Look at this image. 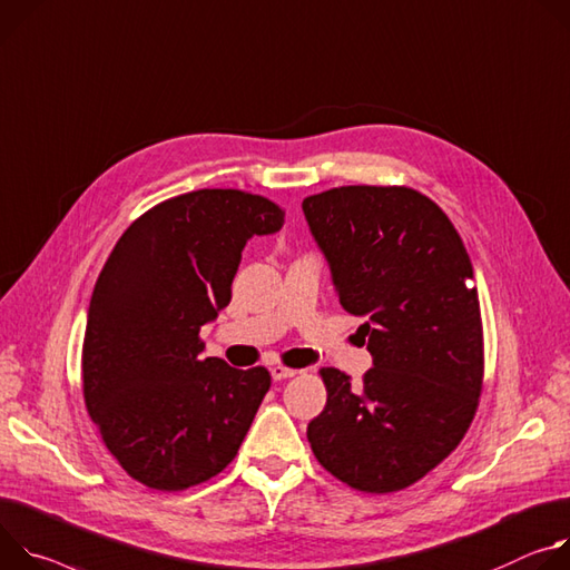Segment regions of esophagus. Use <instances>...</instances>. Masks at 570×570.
Listing matches in <instances>:
<instances>
[{"instance_id":"1","label":"esophagus","mask_w":570,"mask_h":570,"mask_svg":"<svg viewBox=\"0 0 570 570\" xmlns=\"http://www.w3.org/2000/svg\"><path fill=\"white\" fill-rule=\"evenodd\" d=\"M269 371H272L274 381H285V377H294L298 373L296 368H289V366H283V364H274Z\"/></svg>"}]
</instances>
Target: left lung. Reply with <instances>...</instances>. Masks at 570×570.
I'll return each instance as SVG.
<instances>
[{
  "label": "left lung",
  "mask_w": 570,
  "mask_h": 570,
  "mask_svg": "<svg viewBox=\"0 0 570 570\" xmlns=\"http://www.w3.org/2000/svg\"><path fill=\"white\" fill-rule=\"evenodd\" d=\"M373 366L362 383L322 368L326 407L307 423L314 458L366 493L405 489L466 434L484 348L473 265L446 213L412 187L344 185L303 199Z\"/></svg>",
  "instance_id": "8db88e82"
}]
</instances>
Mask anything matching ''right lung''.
I'll use <instances>...</instances> for the list:
<instances>
[{"mask_svg": "<svg viewBox=\"0 0 570 570\" xmlns=\"http://www.w3.org/2000/svg\"><path fill=\"white\" fill-rule=\"evenodd\" d=\"M285 213L242 189H197L138 217L90 298L83 399L106 449L134 480L183 491L237 455L272 375L202 360V326L230 303L242 248Z\"/></svg>", "mask_w": 570, "mask_h": 570, "instance_id": "add662e5", "label": "right lung"}]
</instances>
